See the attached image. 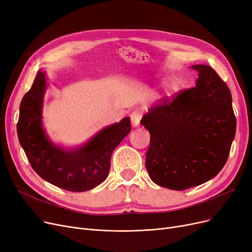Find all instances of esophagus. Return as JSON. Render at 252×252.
Listing matches in <instances>:
<instances>
[{
    "instance_id": "obj_1",
    "label": "esophagus",
    "mask_w": 252,
    "mask_h": 252,
    "mask_svg": "<svg viewBox=\"0 0 252 252\" xmlns=\"http://www.w3.org/2000/svg\"><path fill=\"white\" fill-rule=\"evenodd\" d=\"M141 118H142V112L140 109H135L133 112L130 113V122L134 127H136L140 125Z\"/></svg>"
}]
</instances>
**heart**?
<instances>
[{
    "instance_id": "b5f03b06",
    "label": "heart",
    "mask_w": 252,
    "mask_h": 252,
    "mask_svg": "<svg viewBox=\"0 0 252 252\" xmlns=\"http://www.w3.org/2000/svg\"><path fill=\"white\" fill-rule=\"evenodd\" d=\"M181 88H182V81L180 77L175 76L173 78H170L169 81H167L164 84V87H163L164 97L168 99L173 98L181 91Z\"/></svg>"
}]
</instances>
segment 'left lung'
<instances>
[{
	"label": "left lung",
	"mask_w": 252,
	"mask_h": 252,
	"mask_svg": "<svg viewBox=\"0 0 252 252\" xmlns=\"http://www.w3.org/2000/svg\"><path fill=\"white\" fill-rule=\"evenodd\" d=\"M194 88L160 101L140 124L150 133L146 168L158 186L182 191L215 178L226 164L236 133L232 95L208 65Z\"/></svg>",
	"instance_id": "8db88e82"
}]
</instances>
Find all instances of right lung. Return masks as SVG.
Segmentation results:
<instances>
[{
	"label": "right lung",
	"instance_id": "obj_1",
	"mask_svg": "<svg viewBox=\"0 0 252 252\" xmlns=\"http://www.w3.org/2000/svg\"><path fill=\"white\" fill-rule=\"evenodd\" d=\"M46 72L38 70L31 90L20 103L17 134L20 145L35 173L54 186L84 192L108 177L113 150L129 134V117L100 130L83 146L66 150L51 142L43 127Z\"/></svg>",
	"mask_w": 252,
	"mask_h": 252
}]
</instances>
